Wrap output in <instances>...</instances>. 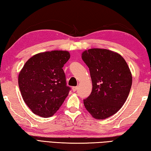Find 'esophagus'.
<instances>
[{"label": "esophagus", "mask_w": 151, "mask_h": 151, "mask_svg": "<svg viewBox=\"0 0 151 151\" xmlns=\"http://www.w3.org/2000/svg\"><path fill=\"white\" fill-rule=\"evenodd\" d=\"M77 89H78V86H73V87H72V90H73V92L76 91V90H77Z\"/></svg>", "instance_id": "1"}]
</instances>
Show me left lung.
Returning <instances> with one entry per match:
<instances>
[{"instance_id":"obj_1","label":"left lung","mask_w":151,"mask_h":151,"mask_svg":"<svg viewBox=\"0 0 151 151\" xmlns=\"http://www.w3.org/2000/svg\"><path fill=\"white\" fill-rule=\"evenodd\" d=\"M82 59L89 68L92 92L84 105L93 117L104 119L119 110L129 94L132 76L119 54L103 49L84 51Z\"/></svg>"}]
</instances>
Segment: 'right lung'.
Masks as SVG:
<instances>
[{"label": "right lung", "mask_w": 151, "mask_h": 151, "mask_svg": "<svg viewBox=\"0 0 151 151\" xmlns=\"http://www.w3.org/2000/svg\"><path fill=\"white\" fill-rule=\"evenodd\" d=\"M70 58L66 51L35 55L27 61L18 76L24 101L32 112L43 117L56 113L70 90L63 69Z\"/></svg>", "instance_id": "right-lung-1"}]
</instances>
